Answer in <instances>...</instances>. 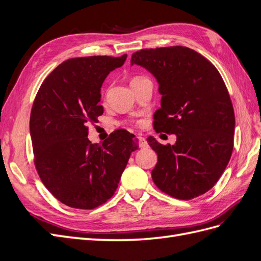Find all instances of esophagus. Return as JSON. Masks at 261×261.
<instances>
[{"mask_svg": "<svg viewBox=\"0 0 261 261\" xmlns=\"http://www.w3.org/2000/svg\"><path fill=\"white\" fill-rule=\"evenodd\" d=\"M138 141H139V144H140V146L141 147H147V141H146V139H145V137H143V136H138Z\"/></svg>", "mask_w": 261, "mask_h": 261, "instance_id": "obj_1", "label": "esophagus"}]
</instances>
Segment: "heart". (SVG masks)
<instances>
[{
    "label": "heart",
    "mask_w": 261,
    "mask_h": 261,
    "mask_svg": "<svg viewBox=\"0 0 261 261\" xmlns=\"http://www.w3.org/2000/svg\"><path fill=\"white\" fill-rule=\"evenodd\" d=\"M138 80H141V78H139V77H136V78H134V80H133L132 82H135V81H138Z\"/></svg>",
    "instance_id": "obj_1"
}]
</instances>
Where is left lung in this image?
<instances>
[{
    "instance_id": "1",
    "label": "left lung",
    "mask_w": 261,
    "mask_h": 261,
    "mask_svg": "<svg viewBox=\"0 0 261 261\" xmlns=\"http://www.w3.org/2000/svg\"><path fill=\"white\" fill-rule=\"evenodd\" d=\"M134 64L159 84L155 132L176 135L172 146L147 138L158 154L154 184L177 199L204 194L222 175L233 150L235 116L222 77L201 54L179 45L140 50L132 55Z\"/></svg>"
}]
</instances>
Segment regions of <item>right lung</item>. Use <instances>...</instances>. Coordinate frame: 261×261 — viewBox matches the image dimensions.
Returning <instances> with one entry per match:
<instances>
[{
    "mask_svg": "<svg viewBox=\"0 0 261 261\" xmlns=\"http://www.w3.org/2000/svg\"><path fill=\"white\" fill-rule=\"evenodd\" d=\"M126 58L69 59L45 78L36 96L30 114L36 169L49 192L68 207L93 209L111 198L138 147L125 129L101 145L88 139L87 125L103 114L101 86Z\"/></svg>",
    "mask_w": 261,
    "mask_h": 261,
    "instance_id": "right-lung-1",
    "label": "right lung"
}]
</instances>
